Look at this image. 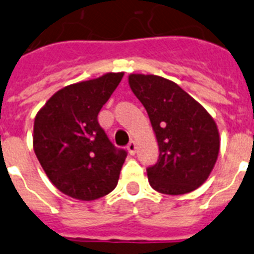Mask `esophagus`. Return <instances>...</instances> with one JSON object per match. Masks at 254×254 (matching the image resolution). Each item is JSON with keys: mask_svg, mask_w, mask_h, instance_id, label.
<instances>
[{"mask_svg": "<svg viewBox=\"0 0 254 254\" xmlns=\"http://www.w3.org/2000/svg\"><path fill=\"white\" fill-rule=\"evenodd\" d=\"M127 152H129L130 155H134V154L137 152V143H135L134 141L129 142V145L127 146Z\"/></svg>", "mask_w": 254, "mask_h": 254, "instance_id": "esophagus-1", "label": "esophagus"}]
</instances>
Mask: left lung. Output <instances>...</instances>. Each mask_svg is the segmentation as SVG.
Returning <instances> with one entry per match:
<instances>
[{"instance_id": "left-lung-1", "label": "left lung", "mask_w": 254, "mask_h": 254, "mask_svg": "<svg viewBox=\"0 0 254 254\" xmlns=\"http://www.w3.org/2000/svg\"><path fill=\"white\" fill-rule=\"evenodd\" d=\"M129 84L147 111L159 146V159L147 168L152 189L179 195L201 187L219 154L213 117L172 80L130 74Z\"/></svg>"}]
</instances>
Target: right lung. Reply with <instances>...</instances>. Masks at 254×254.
I'll return each instance as SVG.
<instances>
[{
	"label": "right lung",
	"instance_id": "add662e5",
	"mask_svg": "<svg viewBox=\"0 0 254 254\" xmlns=\"http://www.w3.org/2000/svg\"><path fill=\"white\" fill-rule=\"evenodd\" d=\"M123 75L108 73L66 86L35 117V154L64 194L92 201L116 188L127 152L109 141L98 115Z\"/></svg>",
	"mask_w": 254,
	"mask_h": 254
}]
</instances>
